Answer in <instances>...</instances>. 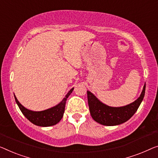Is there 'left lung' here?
Masks as SVG:
<instances>
[{"mask_svg":"<svg viewBox=\"0 0 158 158\" xmlns=\"http://www.w3.org/2000/svg\"><path fill=\"white\" fill-rule=\"evenodd\" d=\"M145 84L142 93L135 102L121 107H111L101 102L94 94L87 91L89 108L91 117L97 123L103 126H117L128 121L137 111L144 98Z\"/></svg>","mask_w":158,"mask_h":158,"instance_id":"left-lung-1","label":"left lung"}]
</instances>
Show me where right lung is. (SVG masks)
I'll return each instance as SVG.
<instances>
[{"label": "right lung", "mask_w": 158, "mask_h": 158, "mask_svg": "<svg viewBox=\"0 0 158 158\" xmlns=\"http://www.w3.org/2000/svg\"><path fill=\"white\" fill-rule=\"evenodd\" d=\"M73 90H74V88H72L65 96V97L63 98L62 102L55 106L52 107L47 110H42V111H33V110L27 109L26 108H25L21 103H20L15 95L14 96H15V102L17 103L21 112L31 123L38 126L48 127L58 123L62 118L65 109L66 101L70 94H72Z\"/></svg>", "instance_id": "right-lung-1"}]
</instances>
